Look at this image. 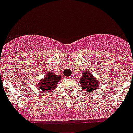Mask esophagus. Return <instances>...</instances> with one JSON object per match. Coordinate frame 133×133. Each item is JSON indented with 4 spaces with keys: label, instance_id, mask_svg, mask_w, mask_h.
Masks as SVG:
<instances>
[{
    "label": "esophagus",
    "instance_id": "34e87169",
    "mask_svg": "<svg viewBox=\"0 0 133 133\" xmlns=\"http://www.w3.org/2000/svg\"><path fill=\"white\" fill-rule=\"evenodd\" d=\"M73 77H74V76H73V75H71V76H69V78H70V79H71V78H73Z\"/></svg>",
    "mask_w": 133,
    "mask_h": 133
}]
</instances>
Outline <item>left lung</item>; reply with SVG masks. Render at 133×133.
I'll return each mask as SVG.
<instances>
[{
  "label": "left lung",
  "mask_w": 133,
  "mask_h": 133,
  "mask_svg": "<svg viewBox=\"0 0 133 133\" xmlns=\"http://www.w3.org/2000/svg\"><path fill=\"white\" fill-rule=\"evenodd\" d=\"M79 84L84 91L92 93L93 91H96L97 88L99 87V81L93 77L92 73L89 71H86L79 78Z\"/></svg>",
  "instance_id": "obj_1"
}]
</instances>
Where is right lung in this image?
<instances>
[{"label": "right lung", "mask_w": 133, "mask_h": 133, "mask_svg": "<svg viewBox=\"0 0 133 133\" xmlns=\"http://www.w3.org/2000/svg\"><path fill=\"white\" fill-rule=\"evenodd\" d=\"M61 79L60 75H56L54 73L48 72L45 75L44 79H41L38 83L39 89H41L43 91H46L49 93V91L54 90V88L57 87L58 82Z\"/></svg>", "instance_id": "obj_1"}]
</instances>
